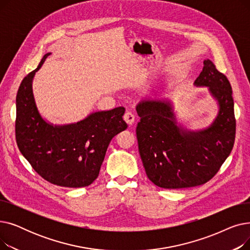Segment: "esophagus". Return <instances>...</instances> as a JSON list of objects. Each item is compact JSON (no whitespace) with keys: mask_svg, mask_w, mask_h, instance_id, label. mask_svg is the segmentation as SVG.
<instances>
[{"mask_svg":"<svg viewBox=\"0 0 250 250\" xmlns=\"http://www.w3.org/2000/svg\"><path fill=\"white\" fill-rule=\"evenodd\" d=\"M124 120L127 125H132L135 123V114L132 111H126L124 115Z\"/></svg>","mask_w":250,"mask_h":250,"instance_id":"obj_1","label":"esophagus"}]
</instances>
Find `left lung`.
Masks as SVG:
<instances>
[{
	"label": "left lung",
	"mask_w": 250,
	"mask_h": 250,
	"mask_svg": "<svg viewBox=\"0 0 250 250\" xmlns=\"http://www.w3.org/2000/svg\"><path fill=\"white\" fill-rule=\"evenodd\" d=\"M194 85L208 87L220 107L214 123L203 130L190 132L177 125L169 101L147 99L137 105L141 159L148 178L162 188L204 185L216 175L234 146L236 120L227 77L206 60Z\"/></svg>",
	"instance_id": "8db88e82"
}]
</instances>
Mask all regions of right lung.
<instances>
[{
	"label": "right lung",
	"mask_w": 250,
	"mask_h": 250,
	"mask_svg": "<svg viewBox=\"0 0 250 250\" xmlns=\"http://www.w3.org/2000/svg\"><path fill=\"white\" fill-rule=\"evenodd\" d=\"M50 54L26 76L16 96V142L21 154L46 181L62 188L90 186L99 175L111 139L126 129L125 107L90 114L67 125H52L39 114L32 80Z\"/></svg>",
	"instance_id": "add662e5"
}]
</instances>
